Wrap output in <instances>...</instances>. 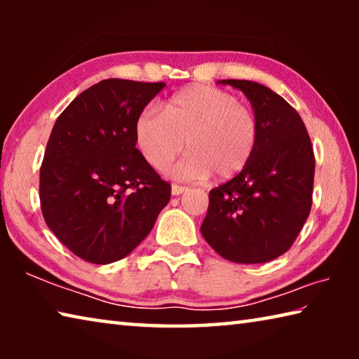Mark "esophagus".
I'll return each instance as SVG.
<instances>
[{"instance_id": "1", "label": "esophagus", "mask_w": 359, "mask_h": 359, "mask_svg": "<svg viewBox=\"0 0 359 359\" xmlns=\"http://www.w3.org/2000/svg\"><path fill=\"white\" fill-rule=\"evenodd\" d=\"M172 194L174 196H179V194H182L184 191L188 190V187H184V185H177V184H172Z\"/></svg>"}]
</instances>
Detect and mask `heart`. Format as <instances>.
Returning <instances> with one entry per match:
<instances>
[{
  "label": "heart",
  "instance_id": "b5f03b06",
  "mask_svg": "<svg viewBox=\"0 0 359 359\" xmlns=\"http://www.w3.org/2000/svg\"><path fill=\"white\" fill-rule=\"evenodd\" d=\"M137 149L149 165L163 171L182 150L174 168L179 179L226 180L244 171L257 151L259 121L253 109L234 95L193 85L165 101L161 114L145 107L135 121Z\"/></svg>",
  "mask_w": 359,
  "mask_h": 359
}]
</instances>
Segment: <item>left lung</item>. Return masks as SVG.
Wrapping results in <instances>:
<instances>
[{"label":"left lung","mask_w":359,"mask_h":359,"mask_svg":"<svg viewBox=\"0 0 359 359\" xmlns=\"http://www.w3.org/2000/svg\"><path fill=\"white\" fill-rule=\"evenodd\" d=\"M242 90L259 121L257 151L244 171L212 188L201 224L224 259L257 264L293 245L312 208L315 155L306 125L280 95L252 81H218Z\"/></svg>","instance_id":"left-lung-1"}]
</instances>
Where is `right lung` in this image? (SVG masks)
Segmentation results:
<instances>
[{
	"instance_id": "add662e5",
	"label": "right lung",
	"mask_w": 359,
	"mask_h": 359,
	"mask_svg": "<svg viewBox=\"0 0 359 359\" xmlns=\"http://www.w3.org/2000/svg\"><path fill=\"white\" fill-rule=\"evenodd\" d=\"M165 82L106 79L60 114L39 172L41 210L83 261L109 264L145 239L171 198L136 149L135 121Z\"/></svg>"
}]
</instances>
